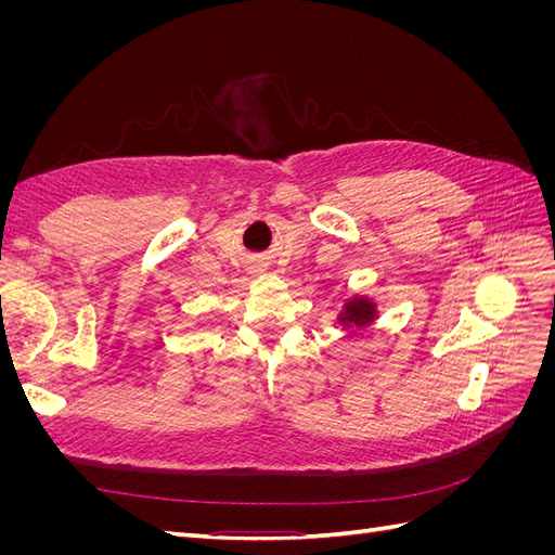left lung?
<instances>
[{
  "instance_id": "left-lung-1",
  "label": "left lung",
  "mask_w": 555,
  "mask_h": 555,
  "mask_svg": "<svg viewBox=\"0 0 555 555\" xmlns=\"http://www.w3.org/2000/svg\"><path fill=\"white\" fill-rule=\"evenodd\" d=\"M375 317H377V306L373 300L365 296H354L345 304L343 312L338 314V322L343 324L345 331H357V328L371 326L375 322Z\"/></svg>"
}]
</instances>
